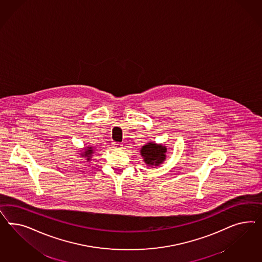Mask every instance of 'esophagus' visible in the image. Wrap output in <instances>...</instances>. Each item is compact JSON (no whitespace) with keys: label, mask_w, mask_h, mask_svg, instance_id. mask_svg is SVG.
<instances>
[{"label":"esophagus","mask_w":262,"mask_h":262,"mask_svg":"<svg viewBox=\"0 0 262 262\" xmlns=\"http://www.w3.org/2000/svg\"><path fill=\"white\" fill-rule=\"evenodd\" d=\"M112 146H113V148H114V149H118V150L122 149V147H123V146H122V144L116 142L112 143Z\"/></svg>","instance_id":"34e87169"}]
</instances>
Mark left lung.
<instances>
[{
	"mask_svg": "<svg viewBox=\"0 0 262 262\" xmlns=\"http://www.w3.org/2000/svg\"><path fill=\"white\" fill-rule=\"evenodd\" d=\"M167 147L165 144L148 142L140 149V155L148 167L159 166L166 159Z\"/></svg>",
	"mask_w": 262,
	"mask_h": 262,
	"instance_id": "1",
	"label": "left lung"
}]
</instances>
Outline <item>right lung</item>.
<instances>
[{
	"mask_svg": "<svg viewBox=\"0 0 262 262\" xmlns=\"http://www.w3.org/2000/svg\"><path fill=\"white\" fill-rule=\"evenodd\" d=\"M93 154H94V148L93 147L83 148V151H82V149H80V152H79L80 157L81 158H85L88 161H90L92 159L91 157L93 156Z\"/></svg>",
	"mask_w": 262,
	"mask_h": 262,
	"instance_id": "1",
	"label": "right lung"
}]
</instances>
